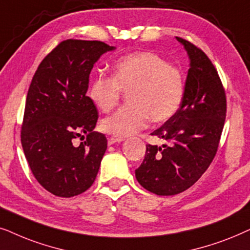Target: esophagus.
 Here are the masks:
<instances>
[{"mask_svg": "<svg viewBox=\"0 0 250 250\" xmlns=\"http://www.w3.org/2000/svg\"><path fill=\"white\" fill-rule=\"evenodd\" d=\"M123 141H125V138H123V137H116V136H111V137L107 138L108 145H113V144H115V143H121Z\"/></svg>", "mask_w": 250, "mask_h": 250, "instance_id": "1", "label": "esophagus"}]
</instances>
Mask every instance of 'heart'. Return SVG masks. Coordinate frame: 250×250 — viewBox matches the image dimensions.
Segmentation results:
<instances>
[{
    "mask_svg": "<svg viewBox=\"0 0 250 250\" xmlns=\"http://www.w3.org/2000/svg\"><path fill=\"white\" fill-rule=\"evenodd\" d=\"M121 91L130 105L118 109L101 123L109 135L125 137L144 128L148 119L165 122L178 111L184 95L182 73L152 52L125 56L115 62L113 78L98 75L89 86V97L103 112L118 104Z\"/></svg>",
    "mask_w": 250,
    "mask_h": 250,
    "instance_id": "b5f03b06",
    "label": "heart"
}]
</instances>
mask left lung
<instances>
[{
    "label": "left lung",
    "mask_w": 250,
    "mask_h": 250,
    "mask_svg": "<svg viewBox=\"0 0 250 250\" xmlns=\"http://www.w3.org/2000/svg\"><path fill=\"white\" fill-rule=\"evenodd\" d=\"M189 59L184 95L178 111L151 135L165 139L146 145L135 170L139 184L158 195L178 194L194 184L217 152L226 116V97L218 73L206 53L176 38Z\"/></svg>",
    "instance_id": "8db88e82"
}]
</instances>
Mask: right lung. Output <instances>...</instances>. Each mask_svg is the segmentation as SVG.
<instances>
[{"label": "right lung", "instance_id": "add662e5", "mask_svg": "<svg viewBox=\"0 0 250 250\" xmlns=\"http://www.w3.org/2000/svg\"><path fill=\"white\" fill-rule=\"evenodd\" d=\"M101 41L66 40L41 62L26 98L21 145L40 184L56 197L81 194L94 184L107 148L94 131L97 108L86 96L89 75L103 55ZM86 137L75 146V138Z\"/></svg>", "mask_w": 250, "mask_h": 250}]
</instances>
